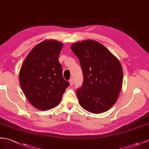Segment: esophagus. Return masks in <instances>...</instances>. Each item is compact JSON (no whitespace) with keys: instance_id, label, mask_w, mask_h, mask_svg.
Masks as SVG:
<instances>
[{"instance_id":"esophagus-1","label":"esophagus","mask_w":149,"mask_h":149,"mask_svg":"<svg viewBox=\"0 0 149 149\" xmlns=\"http://www.w3.org/2000/svg\"><path fill=\"white\" fill-rule=\"evenodd\" d=\"M69 82H70V86L73 85V84H74V79H73V78H71L70 80H69Z\"/></svg>"}]
</instances>
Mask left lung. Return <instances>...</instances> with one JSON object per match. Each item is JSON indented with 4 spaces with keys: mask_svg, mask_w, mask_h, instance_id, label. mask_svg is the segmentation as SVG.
<instances>
[{
    "mask_svg": "<svg viewBox=\"0 0 149 149\" xmlns=\"http://www.w3.org/2000/svg\"><path fill=\"white\" fill-rule=\"evenodd\" d=\"M82 70V85L76 91L83 109L104 112L115 104L121 90L123 71L120 61L102 44L93 40L72 44Z\"/></svg>",
    "mask_w": 149,
    "mask_h": 149,
    "instance_id": "left-lung-1",
    "label": "left lung"
}]
</instances>
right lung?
Wrapping results in <instances>:
<instances>
[{
  "label": "right lung",
  "mask_w": 149,
  "mask_h": 149,
  "mask_svg": "<svg viewBox=\"0 0 149 149\" xmlns=\"http://www.w3.org/2000/svg\"><path fill=\"white\" fill-rule=\"evenodd\" d=\"M62 47L57 40L42 41L30 52L21 67V87L29 102L39 110L57 106L70 85L63 79L58 60Z\"/></svg>",
  "instance_id": "add662e5"
}]
</instances>
